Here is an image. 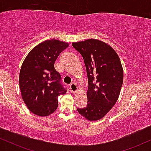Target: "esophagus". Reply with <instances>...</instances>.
<instances>
[{
	"label": "esophagus",
	"instance_id": "esophagus-1",
	"mask_svg": "<svg viewBox=\"0 0 151 151\" xmlns=\"http://www.w3.org/2000/svg\"><path fill=\"white\" fill-rule=\"evenodd\" d=\"M70 89L72 93H77L78 91V87L75 83H72L70 84Z\"/></svg>",
	"mask_w": 151,
	"mask_h": 151
}]
</instances>
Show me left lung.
Segmentation results:
<instances>
[{"label":"left lung","instance_id":"obj_1","mask_svg":"<svg viewBox=\"0 0 151 151\" xmlns=\"http://www.w3.org/2000/svg\"><path fill=\"white\" fill-rule=\"evenodd\" d=\"M84 59L88 78L87 106L77 109L88 121L105 116L116 103L124 79L119 55L110 45L96 39L73 42Z\"/></svg>","mask_w":151,"mask_h":151}]
</instances>
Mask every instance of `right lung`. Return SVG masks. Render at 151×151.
Listing matches in <instances>:
<instances>
[{
  "label": "right lung",
  "instance_id": "1",
  "mask_svg": "<svg viewBox=\"0 0 151 151\" xmlns=\"http://www.w3.org/2000/svg\"><path fill=\"white\" fill-rule=\"evenodd\" d=\"M68 47L67 42L47 40L32 48L22 62L19 74L20 92L27 109L35 115L47 116L55 112L58 97L67 92L54 65Z\"/></svg>",
  "mask_w": 151,
  "mask_h": 151
}]
</instances>
